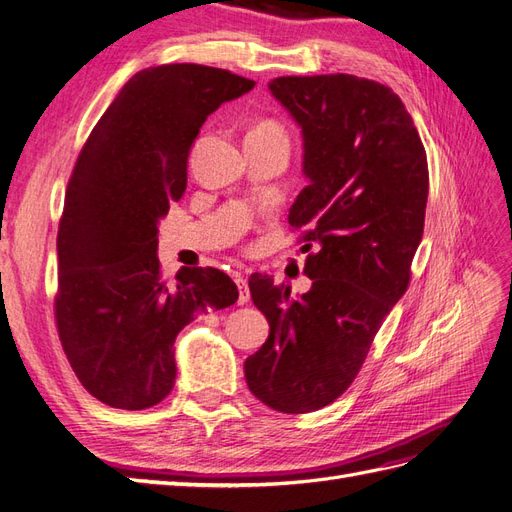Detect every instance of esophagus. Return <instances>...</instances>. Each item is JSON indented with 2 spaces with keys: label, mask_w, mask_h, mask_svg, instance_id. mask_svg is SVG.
I'll return each mask as SVG.
<instances>
[{
  "label": "esophagus",
  "mask_w": 512,
  "mask_h": 512,
  "mask_svg": "<svg viewBox=\"0 0 512 512\" xmlns=\"http://www.w3.org/2000/svg\"><path fill=\"white\" fill-rule=\"evenodd\" d=\"M235 284L239 288V305H245L247 301H250V286H247V280L243 275H235Z\"/></svg>",
  "instance_id": "obj_1"
}]
</instances>
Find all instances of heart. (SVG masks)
Here are the masks:
<instances>
[{
	"label": "heart",
	"mask_w": 512,
	"mask_h": 512,
	"mask_svg": "<svg viewBox=\"0 0 512 512\" xmlns=\"http://www.w3.org/2000/svg\"><path fill=\"white\" fill-rule=\"evenodd\" d=\"M254 134H280V136H284V132L275 126V123H271V121H265V123H260V126H256L254 130H252Z\"/></svg>",
	"instance_id": "1"
}]
</instances>
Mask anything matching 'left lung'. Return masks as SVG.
Listing matches in <instances>:
<instances>
[{
  "instance_id": "1",
  "label": "left lung",
  "mask_w": 512,
  "mask_h": 512,
  "mask_svg": "<svg viewBox=\"0 0 512 512\" xmlns=\"http://www.w3.org/2000/svg\"><path fill=\"white\" fill-rule=\"evenodd\" d=\"M269 91L303 138L307 185L288 222L318 250L305 262L312 288L299 299L269 275L250 277L269 337L243 367L262 404L303 414L348 389L404 297L423 237L429 173L421 136L389 87L322 74L280 76Z\"/></svg>"
}]
</instances>
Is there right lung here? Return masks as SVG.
Wrapping results in <instances>:
<instances>
[{
    "instance_id": "1",
    "label": "right lung",
    "mask_w": 512,
    "mask_h": 512,
    "mask_svg": "<svg viewBox=\"0 0 512 512\" xmlns=\"http://www.w3.org/2000/svg\"><path fill=\"white\" fill-rule=\"evenodd\" d=\"M220 68L170 64L134 74L76 160L57 235L59 339L102 404L145 410L173 391L175 337L239 290L220 269L160 275L158 232L185 194L188 156L211 113L254 89Z\"/></svg>"
}]
</instances>
